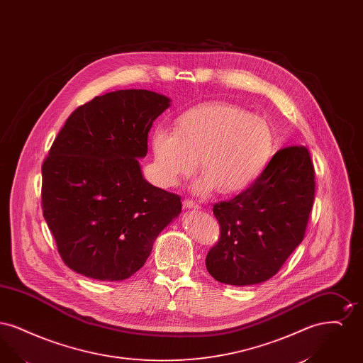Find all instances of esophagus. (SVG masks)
Masks as SVG:
<instances>
[{"instance_id":"34e87169","label":"esophagus","mask_w":363,"mask_h":363,"mask_svg":"<svg viewBox=\"0 0 363 363\" xmlns=\"http://www.w3.org/2000/svg\"><path fill=\"white\" fill-rule=\"evenodd\" d=\"M182 206H184V208H186V209H200V206L196 204V203L191 201V200H184Z\"/></svg>"}]
</instances>
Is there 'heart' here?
Masks as SVG:
<instances>
[{
	"label": "heart",
	"instance_id": "b5f03b06",
	"mask_svg": "<svg viewBox=\"0 0 363 363\" xmlns=\"http://www.w3.org/2000/svg\"><path fill=\"white\" fill-rule=\"evenodd\" d=\"M274 132L268 121L235 104H200L177 120L175 133L156 129L152 135L157 182L175 186L199 170L193 190L208 196L219 189L235 194L249 189L274 154Z\"/></svg>",
	"mask_w": 363,
	"mask_h": 363
}]
</instances>
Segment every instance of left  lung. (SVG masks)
Instances as JSON below:
<instances>
[{
    "label": "left lung",
    "mask_w": 363,
    "mask_h": 363,
    "mask_svg": "<svg viewBox=\"0 0 363 363\" xmlns=\"http://www.w3.org/2000/svg\"><path fill=\"white\" fill-rule=\"evenodd\" d=\"M314 178L308 148L286 147L249 189L216 203L220 237L206 259L211 277L225 284L250 286L277 275L305 237Z\"/></svg>",
    "instance_id": "8db88e82"
}]
</instances>
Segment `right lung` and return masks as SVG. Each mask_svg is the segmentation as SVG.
<instances>
[{
    "label": "right lung",
    "mask_w": 363,
    "mask_h": 363,
    "mask_svg": "<svg viewBox=\"0 0 363 363\" xmlns=\"http://www.w3.org/2000/svg\"><path fill=\"white\" fill-rule=\"evenodd\" d=\"M170 106L148 89H120L77 107L42 164V209L64 262L116 281L144 265L181 197L143 177L148 133Z\"/></svg>",
    "instance_id": "1"
}]
</instances>
